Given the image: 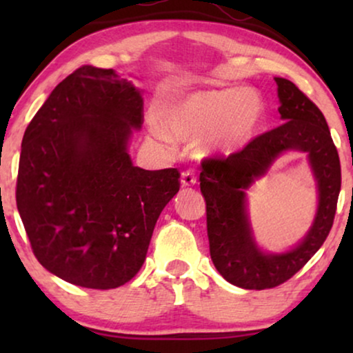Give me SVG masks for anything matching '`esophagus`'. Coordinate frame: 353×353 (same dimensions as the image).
<instances>
[{
	"instance_id": "34e87169",
	"label": "esophagus",
	"mask_w": 353,
	"mask_h": 353,
	"mask_svg": "<svg viewBox=\"0 0 353 353\" xmlns=\"http://www.w3.org/2000/svg\"><path fill=\"white\" fill-rule=\"evenodd\" d=\"M197 178H196V173L192 170H185L181 173V185L183 186H192L196 185Z\"/></svg>"
}]
</instances>
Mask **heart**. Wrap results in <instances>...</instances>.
<instances>
[{
	"label": "heart",
	"mask_w": 353,
	"mask_h": 353,
	"mask_svg": "<svg viewBox=\"0 0 353 353\" xmlns=\"http://www.w3.org/2000/svg\"><path fill=\"white\" fill-rule=\"evenodd\" d=\"M265 103L254 90H212L165 101L156 110L154 137L161 141L205 138L207 151L244 148L262 127Z\"/></svg>",
	"instance_id": "obj_1"
}]
</instances>
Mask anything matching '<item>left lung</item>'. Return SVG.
Here are the masks:
<instances>
[{"label": "left lung", "mask_w": 353, "mask_h": 353, "mask_svg": "<svg viewBox=\"0 0 353 353\" xmlns=\"http://www.w3.org/2000/svg\"><path fill=\"white\" fill-rule=\"evenodd\" d=\"M274 81L284 123L255 137L228 157L205 159L199 176L212 262L228 283L257 291L288 281L315 255L331 231L341 191L339 154L325 115L292 81L279 77ZM289 148L309 154L319 188L317 216L296 248L284 254H265L253 241L245 190Z\"/></svg>", "instance_id": "1"}]
</instances>
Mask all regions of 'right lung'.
<instances>
[{"label":"right lung","mask_w":353,"mask_h":353,"mask_svg":"<svg viewBox=\"0 0 353 353\" xmlns=\"http://www.w3.org/2000/svg\"><path fill=\"white\" fill-rule=\"evenodd\" d=\"M141 91L112 69L81 65L23 133L16 202L38 262L75 286L114 289L143 267L178 168L143 170L128 154Z\"/></svg>","instance_id":"add662e5"}]
</instances>
